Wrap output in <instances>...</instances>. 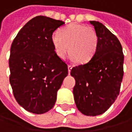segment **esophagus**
Returning a JSON list of instances; mask_svg holds the SVG:
<instances>
[{"label": "esophagus", "mask_w": 132, "mask_h": 132, "mask_svg": "<svg viewBox=\"0 0 132 132\" xmlns=\"http://www.w3.org/2000/svg\"><path fill=\"white\" fill-rule=\"evenodd\" d=\"M72 69V66H71V65H69V66H68V70H69V73H70V72H71Z\"/></svg>", "instance_id": "1"}]
</instances>
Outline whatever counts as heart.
Instances as JSON below:
<instances>
[{"mask_svg": "<svg viewBox=\"0 0 132 132\" xmlns=\"http://www.w3.org/2000/svg\"><path fill=\"white\" fill-rule=\"evenodd\" d=\"M51 42L60 58L66 57L69 48L72 58L80 63H86L95 55L98 39L93 27L74 23L59 30L58 34L52 36Z\"/></svg>", "mask_w": 132, "mask_h": 132, "instance_id": "obj_1", "label": "heart"}]
</instances>
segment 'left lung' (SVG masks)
I'll return each mask as SVG.
<instances>
[{
    "label": "left lung",
    "mask_w": 132,
    "mask_h": 132,
    "mask_svg": "<svg viewBox=\"0 0 132 132\" xmlns=\"http://www.w3.org/2000/svg\"><path fill=\"white\" fill-rule=\"evenodd\" d=\"M98 39V48L88 63L73 67L75 102L87 116L105 113L120 94L124 55L117 36L98 21H90Z\"/></svg>",
    "instance_id": "left-lung-1"
}]
</instances>
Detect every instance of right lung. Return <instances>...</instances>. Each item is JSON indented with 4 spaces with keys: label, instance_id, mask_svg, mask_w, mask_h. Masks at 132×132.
Instances as JSON below:
<instances>
[{
    "label": "right lung",
    "instance_id": "right-lung-1",
    "mask_svg": "<svg viewBox=\"0 0 132 132\" xmlns=\"http://www.w3.org/2000/svg\"><path fill=\"white\" fill-rule=\"evenodd\" d=\"M63 24L36 16L20 30L12 43L10 82L15 100L29 112L50 111L68 75L67 64L57 55L51 42L53 33Z\"/></svg>",
    "mask_w": 132,
    "mask_h": 132
}]
</instances>
